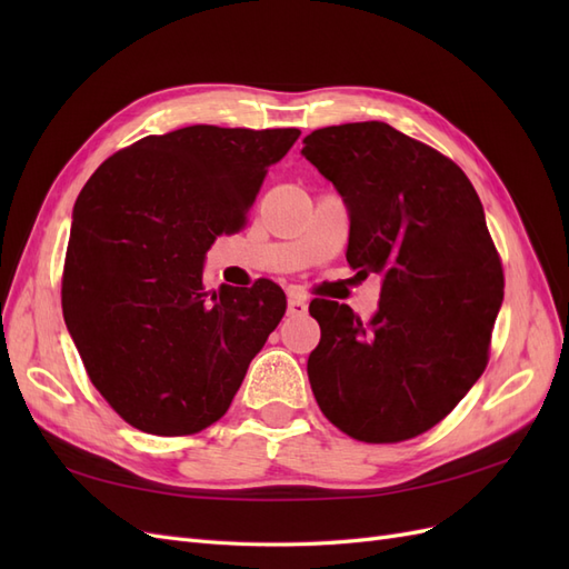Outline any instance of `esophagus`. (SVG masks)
<instances>
[{
    "instance_id": "obj_1",
    "label": "esophagus",
    "mask_w": 569,
    "mask_h": 569,
    "mask_svg": "<svg viewBox=\"0 0 569 569\" xmlns=\"http://www.w3.org/2000/svg\"><path fill=\"white\" fill-rule=\"evenodd\" d=\"M308 311V301L306 295L299 289H291L289 297H287V313L289 316H303Z\"/></svg>"
}]
</instances>
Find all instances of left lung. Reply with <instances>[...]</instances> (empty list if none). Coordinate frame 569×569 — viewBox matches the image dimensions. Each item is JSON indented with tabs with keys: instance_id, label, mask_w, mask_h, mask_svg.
I'll return each instance as SVG.
<instances>
[{
	"instance_id": "obj_1",
	"label": "left lung",
	"mask_w": 569,
	"mask_h": 569,
	"mask_svg": "<svg viewBox=\"0 0 569 569\" xmlns=\"http://www.w3.org/2000/svg\"><path fill=\"white\" fill-rule=\"evenodd\" d=\"M301 153L349 206V266L385 274L370 320L337 301L308 306L316 401L351 439L418 437L489 363L503 266L485 209L449 157L380 120L313 130Z\"/></svg>"
}]
</instances>
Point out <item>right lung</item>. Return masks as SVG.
<instances>
[{"label": "right lung", "instance_id": "obj_1", "mask_svg": "<svg viewBox=\"0 0 569 569\" xmlns=\"http://www.w3.org/2000/svg\"><path fill=\"white\" fill-rule=\"evenodd\" d=\"M297 128L189 126L101 163L76 201L61 303L90 382L134 429L187 437L226 416L287 311L270 280L203 289L218 234L247 226Z\"/></svg>", "mask_w": 569, "mask_h": 569}]
</instances>
